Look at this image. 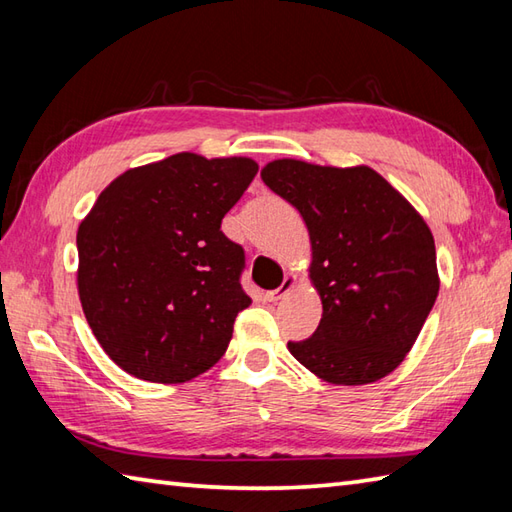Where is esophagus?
Returning <instances> with one entry per match:
<instances>
[{
	"instance_id": "obj_1",
	"label": "esophagus",
	"mask_w": 512,
	"mask_h": 512,
	"mask_svg": "<svg viewBox=\"0 0 512 512\" xmlns=\"http://www.w3.org/2000/svg\"><path fill=\"white\" fill-rule=\"evenodd\" d=\"M292 288H295V277H292V275H286V277H284V281H281V286H279V288L266 292V299H268V301H279V299H284Z\"/></svg>"
}]
</instances>
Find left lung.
<instances>
[{
    "instance_id": "8db88e82",
    "label": "left lung",
    "mask_w": 512,
    "mask_h": 512,
    "mask_svg": "<svg viewBox=\"0 0 512 512\" xmlns=\"http://www.w3.org/2000/svg\"><path fill=\"white\" fill-rule=\"evenodd\" d=\"M270 191L301 213L312 244L310 277L323 317L290 354L334 385L387 376L416 343L438 297L436 244L416 209L369 167L275 160Z\"/></svg>"
}]
</instances>
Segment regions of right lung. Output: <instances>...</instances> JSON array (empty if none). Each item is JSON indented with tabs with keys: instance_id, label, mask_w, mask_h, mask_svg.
Instances as JSON below:
<instances>
[{
	"instance_id": "obj_1",
	"label": "right lung",
	"mask_w": 512,
	"mask_h": 512,
	"mask_svg": "<svg viewBox=\"0 0 512 512\" xmlns=\"http://www.w3.org/2000/svg\"><path fill=\"white\" fill-rule=\"evenodd\" d=\"M257 173L250 158L176 154L129 169L76 233L79 297L112 361L149 383H187L220 361L242 290L244 248L222 217Z\"/></svg>"
}]
</instances>
